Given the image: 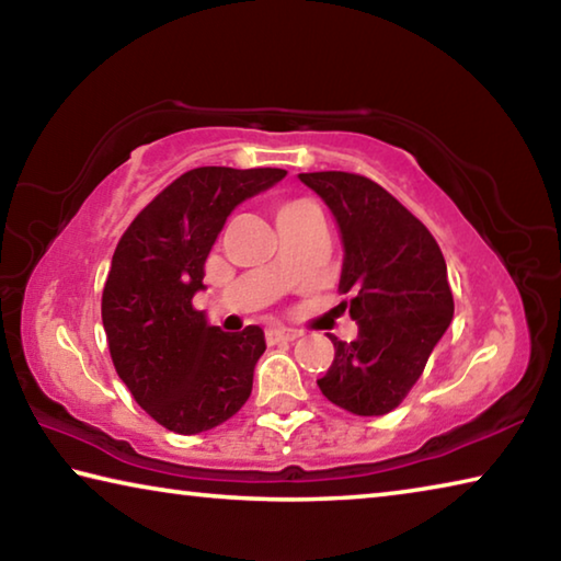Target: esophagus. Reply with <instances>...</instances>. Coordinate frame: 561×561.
Masks as SVG:
<instances>
[{
	"label": "esophagus",
	"mask_w": 561,
	"mask_h": 561,
	"mask_svg": "<svg viewBox=\"0 0 561 561\" xmlns=\"http://www.w3.org/2000/svg\"><path fill=\"white\" fill-rule=\"evenodd\" d=\"M301 334L297 329H287V327H272L267 329V344H279V341H294Z\"/></svg>",
	"instance_id": "1"
}]
</instances>
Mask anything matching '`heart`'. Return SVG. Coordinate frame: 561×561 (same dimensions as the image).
Returning <instances> with one entry per match:
<instances>
[{"label":"heart","instance_id":"heart-1","mask_svg":"<svg viewBox=\"0 0 561 561\" xmlns=\"http://www.w3.org/2000/svg\"><path fill=\"white\" fill-rule=\"evenodd\" d=\"M309 207H314L311 203H307V201H289V203H284L279 210H277V217L279 215H294V213H301V210H309Z\"/></svg>","mask_w":561,"mask_h":561}]
</instances>
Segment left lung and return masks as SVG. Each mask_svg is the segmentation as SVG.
<instances>
[{"instance_id": "obj_1", "label": "left lung", "mask_w": 561, "mask_h": 561, "mask_svg": "<svg viewBox=\"0 0 561 561\" xmlns=\"http://www.w3.org/2000/svg\"><path fill=\"white\" fill-rule=\"evenodd\" d=\"M334 213L344 240L339 304L358 324L356 341H334L319 388L354 415H386L421 378L453 319L448 267L435 237L371 178L341 170L301 173Z\"/></svg>"}]
</instances>
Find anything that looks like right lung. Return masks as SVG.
Wrapping results in <instances>:
<instances>
[{"mask_svg": "<svg viewBox=\"0 0 561 561\" xmlns=\"http://www.w3.org/2000/svg\"><path fill=\"white\" fill-rule=\"evenodd\" d=\"M284 175L282 168L187 170L118 240L101 297L108 351L136 403L168 431H210L252 393L262 329L225 334L207 324L193 297L227 215Z\"/></svg>", "mask_w": 561, "mask_h": 561, "instance_id": "right-lung-1", "label": "right lung"}]
</instances>
